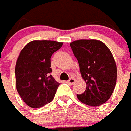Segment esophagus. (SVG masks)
<instances>
[{
	"instance_id": "34e87169",
	"label": "esophagus",
	"mask_w": 131,
	"mask_h": 131,
	"mask_svg": "<svg viewBox=\"0 0 131 131\" xmlns=\"http://www.w3.org/2000/svg\"><path fill=\"white\" fill-rule=\"evenodd\" d=\"M75 81H76V80L74 79L71 78V79H70L68 81L67 83L68 84H70V85H72V84H73L74 83H75Z\"/></svg>"
}]
</instances>
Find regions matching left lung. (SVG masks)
Segmentation results:
<instances>
[{
  "label": "left lung",
  "mask_w": 131,
  "mask_h": 131,
  "mask_svg": "<svg viewBox=\"0 0 131 131\" xmlns=\"http://www.w3.org/2000/svg\"><path fill=\"white\" fill-rule=\"evenodd\" d=\"M79 65L85 92L77 94L82 103L97 107L110 99L115 87L117 66L107 46L96 39H79L70 43Z\"/></svg>",
  "instance_id": "8db88e82"
}]
</instances>
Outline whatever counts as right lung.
<instances>
[{"instance_id":"obj_1","label":"right lung","mask_w":131,"mask_h":131,"mask_svg":"<svg viewBox=\"0 0 131 131\" xmlns=\"http://www.w3.org/2000/svg\"><path fill=\"white\" fill-rule=\"evenodd\" d=\"M63 42L34 40L18 55L16 67V86L23 101L31 108H39L53 100L60 83L50 75V58Z\"/></svg>"}]
</instances>
